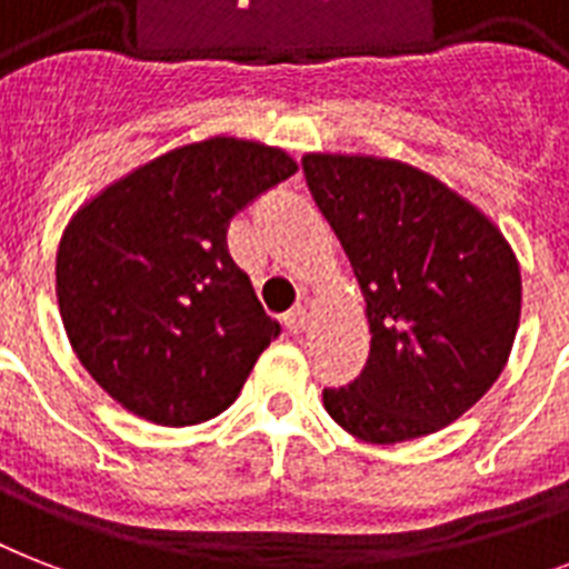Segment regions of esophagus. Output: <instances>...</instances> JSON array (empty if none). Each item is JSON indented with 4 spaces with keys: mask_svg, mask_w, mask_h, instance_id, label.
I'll list each match as a JSON object with an SVG mask.
<instances>
[{
    "mask_svg": "<svg viewBox=\"0 0 569 569\" xmlns=\"http://www.w3.org/2000/svg\"><path fill=\"white\" fill-rule=\"evenodd\" d=\"M307 321H310V312H307V307H303V303H298L295 310H289L283 316V325L289 333H303V330H307Z\"/></svg>",
    "mask_w": 569,
    "mask_h": 569,
    "instance_id": "34e87169",
    "label": "esophagus"
}]
</instances>
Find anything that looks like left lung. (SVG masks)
<instances>
[{
  "instance_id": "1",
  "label": "left lung",
  "mask_w": 569,
  "mask_h": 569,
  "mask_svg": "<svg viewBox=\"0 0 569 569\" xmlns=\"http://www.w3.org/2000/svg\"><path fill=\"white\" fill-rule=\"evenodd\" d=\"M312 200L351 259L372 348L325 410L378 446L416 440L493 387L520 328V262L467 197L413 164L307 153Z\"/></svg>"
}]
</instances>
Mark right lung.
I'll list each match as a JSON object with an SVG mask.
<instances>
[{
    "instance_id": "obj_1",
    "label": "right lung",
    "mask_w": 569,
    "mask_h": 569,
    "mask_svg": "<svg viewBox=\"0 0 569 569\" xmlns=\"http://www.w3.org/2000/svg\"><path fill=\"white\" fill-rule=\"evenodd\" d=\"M295 171L280 147L214 136L156 156L70 218L56 257L61 321L129 413L182 428L239 398L280 325L232 262L227 227Z\"/></svg>"
}]
</instances>
